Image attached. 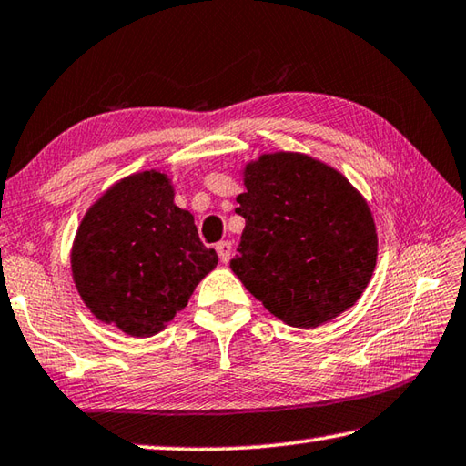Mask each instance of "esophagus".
I'll return each instance as SVG.
<instances>
[{"label": "esophagus", "instance_id": "34e87169", "mask_svg": "<svg viewBox=\"0 0 466 466\" xmlns=\"http://www.w3.org/2000/svg\"><path fill=\"white\" fill-rule=\"evenodd\" d=\"M217 253H218V258H221V261L223 263H229V259H231V256H233V243L231 241H221V243H217Z\"/></svg>", "mask_w": 466, "mask_h": 466}]
</instances>
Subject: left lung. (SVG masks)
Instances as JSON below:
<instances>
[{"label": "left lung", "instance_id": "left-lung-1", "mask_svg": "<svg viewBox=\"0 0 466 466\" xmlns=\"http://www.w3.org/2000/svg\"><path fill=\"white\" fill-rule=\"evenodd\" d=\"M245 229L231 269L289 327L314 329L350 309L371 279L377 235L363 197L304 154H263L245 168Z\"/></svg>", "mask_w": 466, "mask_h": 466}]
</instances>
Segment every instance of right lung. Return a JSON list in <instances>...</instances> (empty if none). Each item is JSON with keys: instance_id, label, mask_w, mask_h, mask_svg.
I'll list each match as a JSON object with an SVG mask.
<instances>
[{"instance_id": "1", "label": "right lung", "mask_w": 466, "mask_h": 466, "mask_svg": "<svg viewBox=\"0 0 466 466\" xmlns=\"http://www.w3.org/2000/svg\"><path fill=\"white\" fill-rule=\"evenodd\" d=\"M217 261L192 215L174 205L170 180L154 170L117 182L96 200L70 258L85 304L131 337L160 332Z\"/></svg>"}]
</instances>
